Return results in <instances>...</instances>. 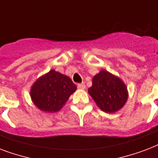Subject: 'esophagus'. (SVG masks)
I'll return each mask as SVG.
<instances>
[{
    "label": "esophagus",
    "mask_w": 158,
    "mask_h": 158,
    "mask_svg": "<svg viewBox=\"0 0 158 158\" xmlns=\"http://www.w3.org/2000/svg\"><path fill=\"white\" fill-rule=\"evenodd\" d=\"M78 89H85V84H78Z\"/></svg>",
    "instance_id": "1"
}]
</instances>
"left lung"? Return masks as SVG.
Here are the masks:
<instances>
[{
    "instance_id": "1",
    "label": "left lung",
    "mask_w": 158,
    "mask_h": 158,
    "mask_svg": "<svg viewBox=\"0 0 158 158\" xmlns=\"http://www.w3.org/2000/svg\"><path fill=\"white\" fill-rule=\"evenodd\" d=\"M88 92L98 108L108 114L120 110L128 98L127 86L123 81L105 69L94 76L92 86Z\"/></svg>"
}]
</instances>
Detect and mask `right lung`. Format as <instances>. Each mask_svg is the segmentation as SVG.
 <instances>
[{"label":"right lung","mask_w":158,"mask_h":158,"mask_svg":"<svg viewBox=\"0 0 158 158\" xmlns=\"http://www.w3.org/2000/svg\"><path fill=\"white\" fill-rule=\"evenodd\" d=\"M76 89L69 77L51 69L36 79L31 86L30 95L40 110L56 113L63 108Z\"/></svg>","instance_id":"add662e5"}]
</instances>
